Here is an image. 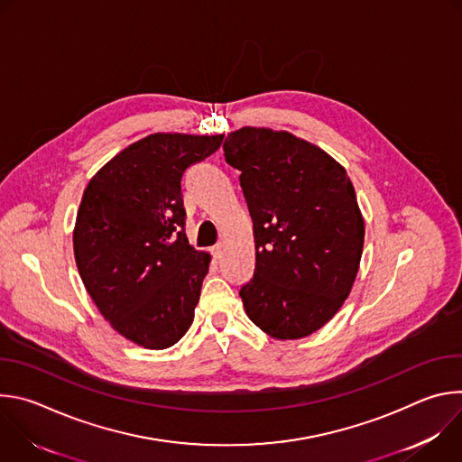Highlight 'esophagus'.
I'll return each mask as SVG.
<instances>
[{"label": "esophagus", "instance_id": "1", "mask_svg": "<svg viewBox=\"0 0 462 462\" xmlns=\"http://www.w3.org/2000/svg\"><path fill=\"white\" fill-rule=\"evenodd\" d=\"M223 254H225V245H223V243H217V245L212 248V255H214L216 259H221Z\"/></svg>", "mask_w": 462, "mask_h": 462}]
</instances>
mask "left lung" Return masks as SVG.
<instances>
[{
	"label": "left lung",
	"instance_id": "left-lung-1",
	"mask_svg": "<svg viewBox=\"0 0 462 462\" xmlns=\"http://www.w3.org/2000/svg\"><path fill=\"white\" fill-rule=\"evenodd\" d=\"M225 159L254 223L255 271L241 287L248 318L278 340L312 335L347 300L364 248V217L342 164L289 131L241 127Z\"/></svg>",
	"mask_w": 462,
	"mask_h": 462
}]
</instances>
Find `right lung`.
Masks as SVG:
<instances>
[{
  "label": "right lung",
  "instance_id": "1",
  "mask_svg": "<svg viewBox=\"0 0 462 462\" xmlns=\"http://www.w3.org/2000/svg\"><path fill=\"white\" fill-rule=\"evenodd\" d=\"M225 135L153 134L89 180L73 232L80 278L118 335L146 349L177 344L193 321L210 254L184 234L180 177Z\"/></svg>",
  "mask_w": 462,
  "mask_h": 462
}]
</instances>
